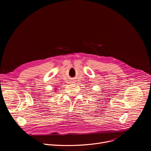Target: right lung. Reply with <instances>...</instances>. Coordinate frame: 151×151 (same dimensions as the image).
<instances>
[{
	"instance_id": "1",
	"label": "right lung",
	"mask_w": 151,
	"mask_h": 151,
	"mask_svg": "<svg viewBox=\"0 0 151 151\" xmlns=\"http://www.w3.org/2000/svg\"><path fill=\"white\" fill-rule=\"evenodd\" d=\"M57 89H56V88H55V89L54 90H53V91H56Z\"/></svg>"
}]
</instances>
